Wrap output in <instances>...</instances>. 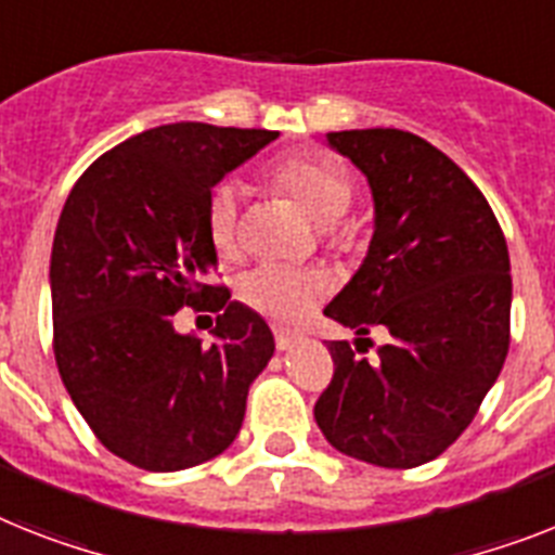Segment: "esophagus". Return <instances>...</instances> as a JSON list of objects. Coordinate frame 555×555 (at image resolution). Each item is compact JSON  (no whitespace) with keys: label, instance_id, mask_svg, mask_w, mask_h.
Listing matches in <instances>:
<instances>
[{"label":"esophagus","instance_id":"esophagus-1","mask_svg":"<svg viewBox=\"0 0 555 555\" xmlns=\"http://www.w3.org/2000/svg\"><path fill=\"white\" fill-rule=\"evenodd\" d=\"M304 340L300 334L288 332V328H274V346H278V351H288L295 349L297 343Z\"/></svg>","mask_w":555,"mask_h":555}]
</instances>
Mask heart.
Listing matches in <instances>:
<instances>
[{
    "instance_id": "b5f03b06",
    "label": "heart",
    "mask_w": 555,
    "mask_h": 555,
    "mask_svg": "<svg viewBox=\"0 0 555 555\" xmlns=\"http://www.w3.org/2000/svg\"><path fill=\"white\" fill-rule=\"evenodd\" d=\"M269 184L295 201L318 227H334L349 212L354 184L349 172L326 155L295 153L274 164ZM206 237L215 255L235 258L237 251V201L232 186H218L206 201ZM328 278L320 269L263 267L244 274L237 295L249 309L281 323L304 320L326 297Z\"/></svg>"
}]
</instances>
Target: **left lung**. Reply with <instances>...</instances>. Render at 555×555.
Segmentation results:
<instances>
[{
    "instance_id": "1",
    "label": "left lung",
    "mask_w": 555,
    "mask_h": 555,
    "mask_svg": "<svg viewBox=\"0 0 555 555\" xmlns=\"http://www.w3.org/2000/svg\"><path fill=\"white\" fill-rule=\"evenodd\" d=\"M365 176L374 235L323 314L374 360L332 340L334 377L314 405L323 437L379 468H416L456 442L496 383L511 343V258L485 195L446 153L405 130L328 132Z\"/></svg>"
}]
</instances>
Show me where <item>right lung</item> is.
I'll return each instance as SVG.
<instances>
[{
    "label": "right lung",
    "instance_id": "right-lung-1",
    "mask_svg": "<svg viewBox=\"0 0 555 555\" xmlns=\"http://www.w3.org/2000/svg\"><path fill=\"white\" fill-rule=\"evenodd\" d=\"M274 139L162 124L90 164L64 201L50 255L59 374L102 446L135 468L184 470L227 451L272 360L267 320L206 283L218 269L206 201ZM204 302L222 311L212 344L171 323Z\"/></svg>",
    "mask_w": 555,
    "mask_h": 555
}]
</instances>
